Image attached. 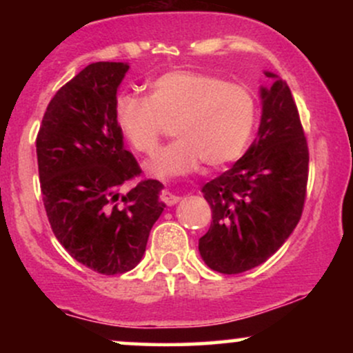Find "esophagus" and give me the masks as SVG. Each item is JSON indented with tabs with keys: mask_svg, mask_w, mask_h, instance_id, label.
I'll return each instance as SVG.
<instances>
[{
	"mask_svg": "<svg viewBox=\"0 0 353 353\" xmlns=\"http://www.w3.org/2000/svg\"><path fill=\"white\" fill-rule=\"evenodd\" d=\"M179 199H181L179 196H176V194L169 192V190H163V194H161V201L165 202V204H168V205L177 204V202H179Z\"/></svg>",
	"mask_w": 353,
	"mask_h": 353,
	"instance_id": "esophagus-1",
	"label": "esophagus"
}]
</instances>
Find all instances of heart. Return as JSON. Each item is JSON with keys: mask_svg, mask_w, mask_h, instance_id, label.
<instances>
[{"mask_svg": "<svg viewBox=\"0 0 353 353\" xmlns=\"http://www.w3.org/2000/svg\"><path fill=\"white\" fill-rule=\"evenodd\" d=\"M116 123L131 148L152 154L169 125L177 139L148 164L157 177L181 176L197 164L219 168L244 151L255 123V101L244 84L201 71L177 70L157 76L151 94H123Z\"/></svg>", "mask_w": 353, "mask_h": 353, "instance_id": "obj_1", "label": "heart"}]
</instances>
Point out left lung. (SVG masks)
I'll return each mask as SVG.
<instances>
[{"label":"left lung","instance_id":"obj_1","mask_svg":"<svg viewBox=\"0 0 353 353\" xmlns=\"http://www.w3.org/2000/svg\"><path fill=\"white\" fill-rule=\"evenodd\" d=\"M261 89L257 137L229 171L202 188L212 222L199 239L202 261L221 274H242L281 249L299 224L309 179V148L287 83Z\"/></svg>","mask_w":353,"mask_h":353}]
</instances>
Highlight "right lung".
<instances>
[{"mask_svg": "<svg viewBox=\"0 0 353 353\" xmlns=\"http://www.w3.org/2000/svg\"><path fill=\"white\" fill-rule=\"evenodd\" d=\"M129 70L99 61L64 84L48 104L38 137V171L46 216L72 259L104 275L139 264L149 232L165 208L163 184L141 174L116 123V94Z\"/></svg>", "mask_w": 353, "mask_h": 353, "instance_id": "1", "label": "right lung"}]
</instances>
